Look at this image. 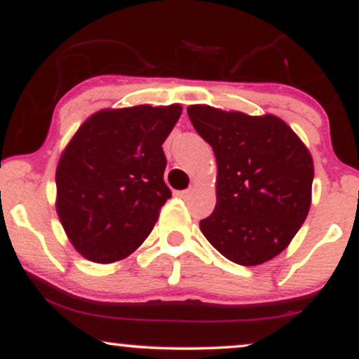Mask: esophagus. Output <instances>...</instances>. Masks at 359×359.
I'll return each mask as SVG.
<instances>
[{
  "instance_id": "obj_1",
  "label": "esophagus",
  "mask_w": 359,
  "mask_h": 359,
  "mask_svg": "<svg viewBox=\"0 0 359 359\" xmlns=\"http://www.w3.org/2000/svg\"><path fill=\"white\" fill-rule=\"evenodd\" d=\"M191 194H192L191 189H187V191H180V192H177V196L182 197V199H187V197L191 196Z\"/></svg>"
}]
</instances>
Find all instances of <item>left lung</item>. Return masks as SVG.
I'll use <instances>...</instances> for the list:
<instances>
[{
    "label": "left lung",
    "instance_id": "obj_1",
    "mask_svg": "<svg viewBox=\"0 0 359 359\" xmlns=\"http://www.w3.org/2000/svg\"><path fill=\"white\" fill-rule=\"evenodd\" d=\"M187 114L212 147L216 208L199 228L222 257L255 266L282 253L306 221L314 160L294 130L275 114L250 116L192 104Z\"/></svg>",
    "mask_w": 359,
    "mask_h": 359
}]
</instances>
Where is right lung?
Masks as SVG:
<instances>
[{
    "mask_svg": "<svg viewBox=\"0 0 359 359\" xmlns=\"http://www.w3.org/2000/svg\"><path fill=\"white\" fill-rule=\"evenodd\" d=\"M182 106L140 104L96 111L74 133L55 170V209L86 259L130 257L172 196L163 180V142Z\"/></svg>",
    "mask_w": 359,
    "mask_h": 359,
    "instance_id": "add662e5",
    "label": "right lung"
}]
</instances>
